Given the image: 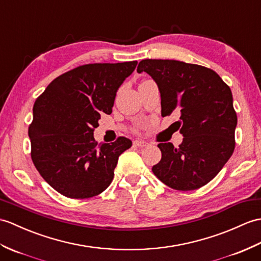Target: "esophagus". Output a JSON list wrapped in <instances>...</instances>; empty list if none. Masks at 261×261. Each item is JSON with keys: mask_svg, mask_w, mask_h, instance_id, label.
I'll return each instance as SVG.
<instances>
[{"mask_svg": "<svg viewBox=\"0 0 261 261\" xmlns=\"http://www.w3.org/2000/svg\"><path fill=\"white\" fill-rule=\"evenodd\" d=\"M133 144L136 145V147L139 148H144V147H148L149 143L147 141H143V140H135L133 141Z\"/></svg>", "mask_w": 261, "mask_h": 261, "instance_id": "1", "label": "esophagus"}]
</instances>
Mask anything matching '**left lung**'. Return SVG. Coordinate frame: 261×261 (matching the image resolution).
Segmentation results:
<instances>
[{
	"mask_svg": "<svg viewBox=\"0 0 261 261\" xmlns=\"http://www.w3.org/2000/svg\"><path fill=\"white\" fill-rule=\"evenodd\" d=\"M139 73L155 81L161 95V116L179 114L184 141L159 143L161 160L152 171L175 190H196L220 172L234 150L237 114L232 93L214 70L177 60L145 59Z\"/></svg>",
	"mask_w": 261,
	"mask_h": 261,
	"instance_id": "obj_1",
	"label": "left lung"
}]
</instances>
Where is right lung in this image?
Segmentation results:
<instances>
[{"label": "right lung", "instance_id": "1", "mask_svg": "<svg viewBox=\"0 0 261 261\" xmlns=\"http://www.w3.org/2000/svg\"><path fill=\"white\" fill-rule=\"evenodd\" d=\"M138 62L84 64L48 84L35 100L29 126L31 158L54 190L72 199L100 195L110 186L119 155L132 142L119 137L98 144L93 131L110 114L117 91Z\"/></svg>", "mask_w": 261, "mask_h": 261}]
</instances>
